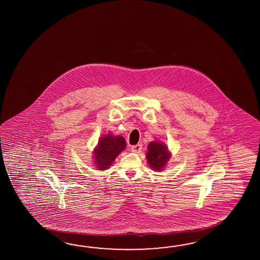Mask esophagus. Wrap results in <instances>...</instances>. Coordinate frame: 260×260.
<instances>
[{
  "label": "esophagus",
  "instance_id": "34e87169",
  "mask_svg": "<svg viewBox=\"0 0 260 260\" xmlns=\"http://www.w3.org/2000/svg\"><path fill=\"white\" fill-rule=\"evenodd\" d=\"M142 149V145L141 144H137L131 147V150L133 152H140Z\"/></svg>",
  "mask_w": 260,
  "mask_h": 260
}]
</instances>
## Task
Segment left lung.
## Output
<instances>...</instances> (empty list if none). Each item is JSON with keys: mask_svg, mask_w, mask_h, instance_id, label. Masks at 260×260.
Listing matches in <instances>:
<instances>
[{"mask_svg": "<svg viewBox=\"0 0 260 260\" xmlns=\"http://www.w3.org/2000/svg\"><path fill=\"white\" fill-rule=\"evenodd\" d=\"M147 160L149 166L157 171L161 170L170 158V153L165 144L158 141H152L148 146Z\"/></svg>", "mask_w": 260, "mask_h": 260, "instance_id": "obj_1", "label": "left lung"}]
</instances>
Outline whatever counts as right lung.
<instances>
[{
    "instance_id": "1",
    "label": "right lung",
    "mask_w": 260,
    "mask_h": 260,
    "mask_svg": "<svg viewBox=\"0 0 260 260\" xmlns=\"http://www.w3.org/2000/svg\"><path fill=\"white\" fill-rule=\"evenodd\" d=\"M124 138L118 136L114 137L111 134L101 138L96 149H94V164L99 170L108 169L119 153L125 149Z\"/></svg>"
}]
</instances>
